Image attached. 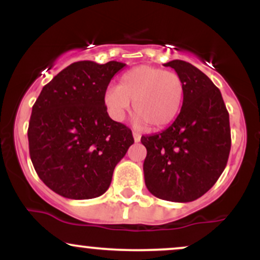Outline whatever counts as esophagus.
I'll use <instances>...</instances> for the list:
<instances>
[{
    "label": "esophagus",
    "instance_id": "34e87169",
    "mask_svg": "<svg viewBox=\"0 0 260 260\" xmlns=\"http://www.w3.org/2000/svg\"><path fill=\"white\" fill-rule=\"evenodd\" d=\"M133 138H134V142L138 143V142H140V138H142V136H140L139 133L133 132Z\"/></svg>",
    "mask_w": 260,
    "mask_h": 260
}]
</instances>
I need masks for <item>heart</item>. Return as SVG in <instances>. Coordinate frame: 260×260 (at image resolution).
Returning <instances> with one entry per match:
<instances>
[{
	"label": "heart",
	"instance_id": "b5f03b06",
	"mask_svg": "<svg viewBox=\"0 0 260 260\" xmlns=\"http://www.w3.org/2000/svg\"><path fill=\"white\" fill-rule=\"evenodd\" d=\"M183 79L177 73L154 66H138L122 74L117 88H110L105 104L115 120H122L132 104L138 126L161 129L180 113L184 101Z\"/></svg>",
	"mask_w": 260,
	"mask_h": 260
}]
</instances>
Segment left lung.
Masks as SVG:
<instances>
[{
    "mask_svg": "<svg viewBox=\"0 0 260 260\" xmlns=\"http://www.w3.org/2000/svg\"><path fill=\"white\" fill-rule=\"evenodd\" d=\"M164 66L183 79L186 94L171 126L140 139L147 148L145 186L164 201L187 203L205 194L226 168L231 149L229 112L221 92L202 71L181 59Z\"/></svg>",
    "mask_w": 260,
    "mask_h": 260,
    "instance_id": "obj_1",
    "label": "left lung"
}]
</instances>
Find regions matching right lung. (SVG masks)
<instances>
[{"instance_id":"1","label":"right lung","mask_w":260,"mask_h":260,"mask_svg":"<svg viewBox=\"0 0 260 260\" xmlns=\"http://www.w3.org/2000/svg\"><path fill=\"white\" fill-rule=\"evenodd\" d=\"M124 63L79 61L53 77L31 110L29 154L40 180L57 194L91 199L106 192L113 170L134 143L110 118L105 92Z\"/></svg>"}]
</instances>
